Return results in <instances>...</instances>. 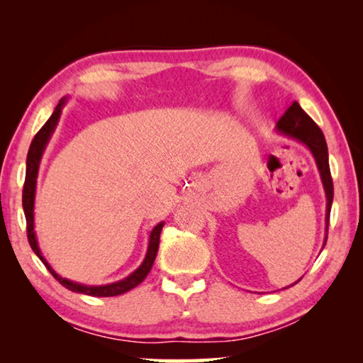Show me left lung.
Masks as SVG:
<instances>
[{
  "instance_id": "obj_1",
  "label": "left lung",
  "mask_w": 363,
  "mask_h": 363,
  "mask_svg": "<svg viewBox=\"0 0 363 363\" xmlns=\"http://www.w3.org/2000/svg\"><path fill=\"white\" fill-rule=\"evenodd\" d=\"M277 133L303 143L307 149L312 152V155H314L317 168L320 171L325 195H327V216H325V223H327V232H328L330 211H331V203H333V181H331V174H330L328 147H327V143H325V136L322 130L315 125V121L299 107V104L294 101L291 106L286 108V112L281 115V118L277 121ZM327 237L328 233L325 235V243H327ZM298 281H294V284H298Z\"/></svg>"
}]
</instances>
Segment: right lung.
<instances>
[{
	"mask_svg": "<svg viewBox=\"0 0 363 363\" xmlns=\"http://www.w3.org/2000/svg\"><path fill=\"white\" fill-rule=\"evenodd\" d=\"M65 104V97L60 99L57 107L54 108L52 115L49 116V120L45 123V126L35 134V138L30 144L28 149V155H27V171H26V184H23V192H22V206H23V213H26V219H27V237H28V243L32 250L35 251V255L40 257L41 262L48 267L49 272L52 274V277L56 279L60 285L65 286L67 290L75 291V293H83V294H89V296H97V298H104V296H118V294H123L126 291L133 290L134 286H138L140 281H143L147 274L150 272V269L153 266V261H155L157 251H158V245H160V233H162V229L164 223H160L155 227H153L149 237V248H147V255L144 257V261L140 266L134 270L131 275H128L126 279H123L120 281H115V284H108V285H101V286H91V285H82L77 284V281L62 279L59 274L54 272V269L49 266L48 261L45 259V256L41 255L38 242H36V235L33 230V206H35V190H36V177H38V168H40V162L43 157V152H45L46 145L51 139L54 130H56L57 121L60 118V112H62V107Z\"/></svg>",
	"mask_w": 363,
	"mask_h": 363,
	"instance_id": "1",
	"label": "right lung"
}]
</instances>
